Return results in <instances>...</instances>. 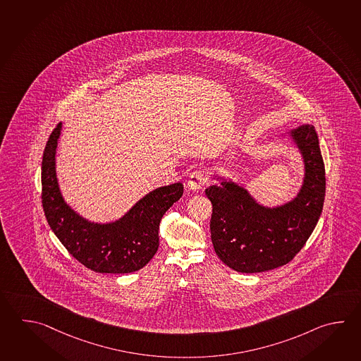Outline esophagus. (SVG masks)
I'll return each mask as SVG.
<instances>
[{"mask_svg":"<svg viewBox=\"0 0 361 361\" xmlns=\"http://www.w3.org/2000/svg\"><path fill=\"white\" fill-rule=\"evenodd\" d=\"M207 180H208V177H207L206 172L202 171V169H197V171L192 172L189 177H188L186 186L189 189H192V190H198L202 186L206 185Z\"/></svg>","mask_w":361,"mask_h":361,"instance_id":"1","label":"esophagus"}]
</instances>
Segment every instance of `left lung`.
<instances>
[{"label": "left lung", "mask_w": 361, "mask_h": 361, "mask_svg": "<svg viewBox=\"0 0 361 361\" xmlns=\"http://www.w3.org/2000/svg\"><path fill=\"white\" fill-rule=\"evenodd\" d=\"M301 149L306 175L297 198L278 208L257 204L233 183L209 186L211 238L224 264L239 272H261L287 265L317 226L325 198V167L312 126L292 131Z\"/></svg>", "instance_id": "left-lung-1"}]
</instances>
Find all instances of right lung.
Returning <instances> with one entry per match:
<instances>
[{
  "mask_svg": "<svg viewBox=\"0 0 361 361\" xmlns=\"http://www.w3.org/2000/svg\"><path fill=\"white\" fill-rule=\"evenodd\" d=\"M61 123L52 130L42 157V207L54 234L82 265L103 274L137 271L159 247V224L183 197L181 183L158 188L139 200L121 220L99 225L83 220L61 198L55 173V150Z\"/></svg>",
  "mask_w": 361,
  "mask_h": 361,
  "instance_id": "obj_1",
  "label": "right lung"
}]
</instances>
